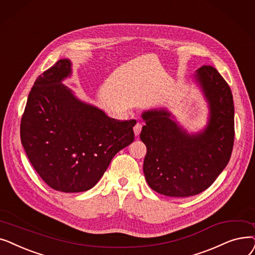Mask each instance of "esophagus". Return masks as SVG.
<instances>
[{
    "label": "esophagus",
    "mask_w": 255,
    "mask_h": 255,
    "mask_svg": "<svg viewBox=\"0 0 255 255\" xmlns=\"http://www.w3.org/2000/svg\"><path fill=\"white\" fill-rule=\"evenodd\" d=\"M141 129H142V125H141L140 123H137V124L135 125V127H134V132H135L136 136H138V135L140 134Z\"/></svg>",
    "instance_id": "1"
}]
</instances>
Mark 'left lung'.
I'll return each instance as SVG.
<instances>
[{
  "label": "left lung",
  "mask_w": 255,
  "mask_h": 255,
  "mask_svg": "<svg viewBox=\"0 0 255 255\" xmlns=\"http://www.w3.org/2000/svg\"><path fill=\"white\" fill-rule=\"evenodd\" d=\"M195 80L209 103L204 130L190 135L166 110L142 113L140 138L146 145L143 171L148 186L169 197H188L207 190L232 155L235 107L228 84L210 65L197 69Z\"/></svg>",
  "instance_id": "obj_1"
}]
</instances>
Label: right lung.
Wrapping results in <instances>:
<instances>
[{"label": "right lung", "mask_w": 255, "mask_h": 255, "mask_svg": "<svg viewBox=\"0 0 255 255\" xmlns=\"http://www.w3.org/2000/svg\"><path fill=\"white\" fill-rule=\"evenodd\" d=\"M71 63L61 59L36 79L20 121V140L35 171L52 189L78 193L91 189L113 156L135 135V119L108 117L78 100L62 83Z\"/></svg>", "instance_id": "1"}]
</instances>
